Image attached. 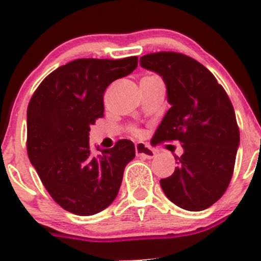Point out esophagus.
<instances>
[{
	"label": "esophagus",
	"instance_id": "1",
	"mask_svg": "<svg viewBox=\"0 0 261 261\" xmlns=\"http://www.w3.org/2000/svg\"><path fill=\"white\" fill-rule=\"evenodd\" d=\"M135 151L138 156L144 158V159H152L155 156V151L149 145L143 143H139L135 145Z\"/></svg>",
	"mask_w": 261,
	"mask_h": 261
}]
</instances>
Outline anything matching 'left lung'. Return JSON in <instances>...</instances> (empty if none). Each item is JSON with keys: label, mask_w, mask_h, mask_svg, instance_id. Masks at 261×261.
<instances>
[{"label": "left lung", "mask_w": 261, "mask_h": 261, "mask_svg": "<svg viewBox=\"0 0 261 261\" xmlns=\"http://www.w3.org/2000/svg\"><path fill=\"white\" fill-rule=\"evenodd\" d=\"M167 86L170 109L151 144L179 141L178 167L160 179L165 196L187 211H203L222 197L232 178L240 131L227 93L215 75L180 53L159 51L140 58Z\"/></svg>", "instance_id": "8db88e82"}]
</instances>
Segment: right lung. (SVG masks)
I'll use <instances>...</instances> for the list:
<instances>
[{"label": "right lung", "mask_w": 261, "mask_h": 261, "mask_svg": "<svg viewBox=\"0 0 261 261\" xmlns=\"http://www.w3.org/2000/svg\"><path fill=\"white\" fill-rule=\"evenodd\" d=\"M136 67L138 57L75 59L50 73L29 102V159L51 198L65 211L96 215L117 196L135 146L123 139L93 154L89 130L103 117L107 87Z\"/></svg>", "instance_id": "right-lung-1"}]
</instances>
